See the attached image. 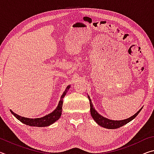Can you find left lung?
I'll list each match as a JSON object with an SVG mask.
<instances>
[{"instance_id": "8db88e82", "label": "left lung", "mask_w": 154, "mask_h": 154, "mask_svg": "<svg viewBox=\"0 0 154 154\" xmlns=\"http://www.w3.org/2000/svg\"><path fill=\"white\" fill-rule=\"evenodd\" d=\"M88 98L89 99L90 104V113H91V116L92 117V118L94 119V120L96 122V124H98L99 126H102L103 128H107V129H116L124 126L125 124H128V122L132 121V119H134L135 118H136L137 115L139 113V112L141 111V109H143V107L141 109H140L134 115V116H131L130 118L128 119H123V120H112V119L106 118L103 116H101L100 114H99L97 112V111L95 109L94 106L93 104L92 103V100H91L90 97L88 95Z\"/></svg>"}]
</instances>
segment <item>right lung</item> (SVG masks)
Masks as SVG:
<instances>
[{
  "mask_svg": "<svg viewBox=\"0 0 154 154\" xmlns=\"http://www.w3.org/2000/svg\"><path fill=\"white\" fill-rule=\"evenodd\" d=\"M71 85H68L66 87V90L62 94L61 96L60 100L59 101V103L57 107L54 109L51 113H49L48 115H46L45 116H43L42 118H24V117H22L15 113L13 111L10 110L11 113L18 120H20L21 122L26 125H28L30 126H35V127H46L49 126L50 125L55 123L56 121L60 118V116L62 115V105H63V98H64L65 95L66 94L68 90L70 89Z\"/></svg>",
  "mask_w": 154,
  "mask_h": 154,
  "instance_id": "right-lung-1",
  "label": "right lung"
}]
</instances>
